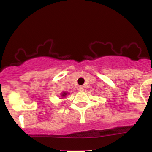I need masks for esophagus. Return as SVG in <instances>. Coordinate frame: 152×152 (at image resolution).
<instances>
[{"label":"esophagus","instance_id":"1","mask_svg":"<svg viewBox=\"0 0 152 152\" xmlns=\"http://www.w3.org/2000/svg\"><path fill=\"white\" fill-rule=\"evenodd\" d=\"M79 91H81V92L84 91V90H85V87H84V86H80V87H79Z\"/></svg>","mask_w":152,"mask_h":152}]
</instances>
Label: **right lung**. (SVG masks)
I'll use <instances>...</instances> for the list:
<instances>
[{"label": "right lung", "mask_w": 152, "mask_h": 152, "mask_svg": "<svg viewBox=\"0 0 152 152\" xmlns=\"http://www.w3.org/2000/svg\"><path fill=\"white\" fill-rule=\"evenodd\" d=\"M68 94H70V93H67V92H62V93H61V94H60V96L62 97L61 99H63V98L66 97V96H67Z\"/></svg>", "instance_id": "add662e5"}]
</instances>
